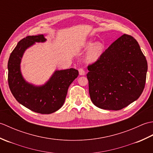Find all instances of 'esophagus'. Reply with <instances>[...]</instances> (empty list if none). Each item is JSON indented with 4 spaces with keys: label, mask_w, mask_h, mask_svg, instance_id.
Wrapping results in <instances>:
<instances>
[{
    "label": "esophagus",
    "mask_w": 153,
    "mask_h": 153,
    "mask_svg": "<svg viewBox=\"0 0 153 153\" xmlns=\"http://www.w3.org/2000/svg\"><path fill=\"white\" fill-rule=\"evenodd\" d=\"M79 75H81V76H83V75H85V71H84V70L83 69V68H79Z\"/></svg>",
    "instance_id": "1"
}]
</instances>
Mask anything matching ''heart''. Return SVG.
I'll return each instance as SVG.
<instances>
[{"label":"heart","instance_id":"obj_1","mask_svg":"<svg viewBox=\"0 0 153 153\" xmlns=\"http://www.w3.org/2000/svg\"><path fill=\"white\" fill-rule=\"evenodd\" d=\"M87 47L90 48L86 56V60L89 62L95 61L100 56L103 51V45L100 43H96L94 45L92 43H89Z\"/></svg>","mask_w":153,"mask_h":153}]
</instances>
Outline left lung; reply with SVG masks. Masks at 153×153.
<instances>
[{
	"label": "left lung",
	"mask_w": 153,
	"mask_h": 153,
	"mask_svg": "<svg viewBox=\"0 0 153 153\" xmlns=\"http://www.w3.org/2000/svg\"><path fill=\"white\" fill-rule=\"evenodd\" d=\"M147 68L137 41L123 34L87 66L91 101L105 110H119L128 106L143 91Z\"/></svg>",
	"instance_id": "1"
}]
</instances>
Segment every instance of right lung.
I'll list each match as a JSON object with an SVG mask.
<instances>
[{"label": "right lung", "mask_w": 153, "mask_h": 153, "mask_svg": "<svg viewBox=\"0 0 153 153\" xmlns=\"http://www.w3.org/2000/svg\"><path fill=\"white\" fill-rule=\"evenodd\" d=\"M45 40L43 35L22 39L12 52L8 62V82L13 96L28 109L42 114L53 113L62 106L68 87L79 74L74 68L56 71L45 85L38 87L25 82L19 68L22 55L35 42Z\"/></svg>", "instance_id": "right-lung-1"}]
</instances>
